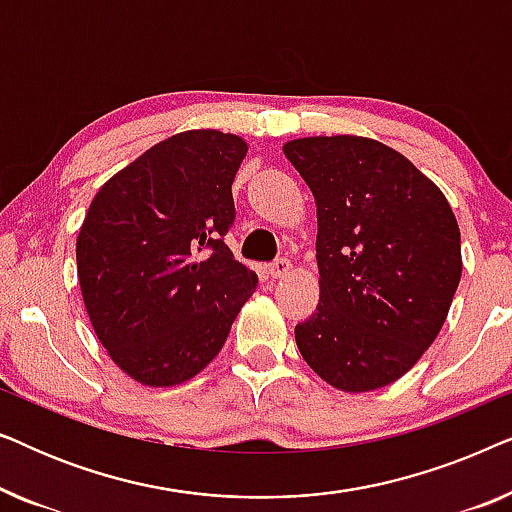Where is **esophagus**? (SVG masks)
<instances>
[{"label":"esophagus","mask_w":512,"mask_h":512,"mask_svg":"<svg viewBox=\"0 0 512 512\" xmlns=\"http://www.w3.org/2000/svg\"><path fill=\"white\" fill-rule=\"evenodd\" d=\"M289 270H291V261H289V258H277V261H272V263L268 265V275H270L272 279L286 277V275H289Z\"/></svg>","instance_id":"34e87169"}]
</instances>
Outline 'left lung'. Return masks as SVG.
I'll list each match as a JSON object with an SVG mask.
<instances>
[{
	"label": "left lung",
	"mask_w": 512,
	"mask_h": 512,
	"mask_svg": "<svg viewBox=\"0 0 512 512\" xmlns=\"http://www.w3.org/2000/svg\"><path fill=\"white\" fill-rule=\"evenodd\" d=\"M317 202V312L296 326L321 380L370 391L403 377L436 340L461 279L450 202L408 158L375 139L284 144Z\"/></svg>",
	"instance_id": "8db88e82"
}]
</instances>
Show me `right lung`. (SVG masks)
<instances>
[{"mask_svg": "<svg viewBox=\"0 0 512 512\" xmlns=\"http://www.w3.org/2000/svg\"><path fill=\"white\" fill-rule=\"evenodd\" d=\"M244 156L235 135L179 132L90 202L76 240L83 303L116 366L146 387L198 375L256 291V272L226 244Z\"/></svg>", "mask_w": 512, "mask_h": 512, "instance_id": "obj_1", "label": "right lung"}]
</instances>
